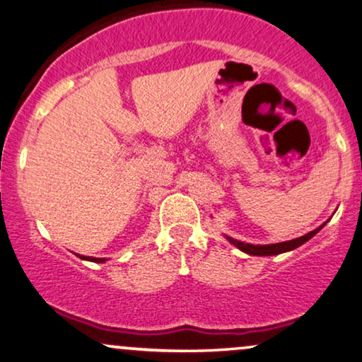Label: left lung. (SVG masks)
Segmentation results:
<instances>
[{"instance_id":"8db88e82","label":"left lung","mask_w":362,"mask_h":362,"mask_svg":"<svg viewBox=\"0 0 362 362\" xmlns=\"http://www.w3.org/2000/svg\"><path fill=\"white\" fill-rule=\"evenodd\" d=\"M327 221H329V219H327ZM326 223H322L321 226L313 229V231H309L308 234H304V236H301V238H296V239H291V241L276 243V244H251V243L238 241V239H234L231 236H226V239L231 244H234L238 250L246 252V255H251V256H276V255H281V252L293 251V250H296V247L301 246V244L309 241V239H311L313 236H316V234L326 226Z\"/></svg>"}]
</instances>
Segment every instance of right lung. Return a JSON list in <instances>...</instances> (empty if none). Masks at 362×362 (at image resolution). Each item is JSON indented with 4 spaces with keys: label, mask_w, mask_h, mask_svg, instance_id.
<instances>
[{
    "label": "right lung",
    "mask_w": 362,
    "mask_h": 362,
    "mask_svg": "<svg viewBox=\"0 0 362 362\" xmlns=\"http://www.w3.org/2000/svg\"><path fill=\"white\" fill-rule=\"evenodd\" d=\"M79 259H84V261H93V262H105L106 259H103V257H91V256H81V255H76Z\"/></svg>",
    "instance_id": "add662e5"
}]
</instances>
